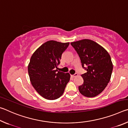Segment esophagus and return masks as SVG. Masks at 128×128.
I'll return each instance as SVG.
<instances>
[{
	"label": "esophagus",
	"instance_id": "obj_1",
	"mask_svg": "<svg viewBox=\"0 0 128 128\" xmlns=\"http://www.w3.org/2000/svg\"><path fill=\"white\" fill-rule=\"evenodd\" d=\"M77 76H78V74H77V73H75V74H74L71 75V76H72V77H77Z\"/></svg>",
	"mask_w": 128,
	"mask_h": 128
}]
</instances>
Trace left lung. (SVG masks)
Masks as SVG:
<instances>
[{
  "label": "left lung",
  "instance_id": "obj_1",
  "mask_svg": "<svg viewBox=\"0 0 128 128\" xmlns=\"http://www.w3.org/2000/svg\"><path fill=\"white\" fill-rule=\"evenodd\" d=\"M70 44L78 54L82 67L87 71L81 75L84 83L79 86V92L88 98L96 96L103 92L111 79L113 70L111 56L102 46L92 40L85 39Z\"/></svg>",
  "mask_w": 128,
  "mask_h": 128
}]
</instances>
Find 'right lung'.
Instances as JSON below:
<instances>
[{
	"mask_svg": "<svg viewBox=\"0 0 128 128\" xmlns=\"http://www.w3.org/2000/svg\"><path fill=\"white\" fill-rule=\"evenodd\" d=\"M69 44V42L48 40L36 49L30 58L28 68L30 82L38 94L45 99L59 98L69 81V73L57 69L62 54Z\"/></svg>",
	"mask_w": 128,
	"mask_h": 128,
	"instance_id": "obj_1",
	"label": "right lung"
}]
</instances>
